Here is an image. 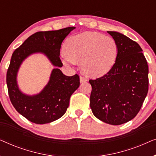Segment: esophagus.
Here are the masks:
<instances>
[{"label": "esophagus", "mask_w": 156, "mask_h": 156, "mask_svg": "<svg viewBox=\"0 0 156 156\" xmlns=\"http://www.w3.org/2000/svg\"><path fill=\"white\" fill-rule=\"evenodd\" d=\"M87 82V79L83 76H80V82L83 83V82Z\"/></svg>", "instance_id": "1"}]
</instances>
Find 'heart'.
<instances>
[{
	"label": "heart",
	"mask_w": 156,
	"mask_h": 156,
	"mask_svg": "<svg viewBox=\"0 0 156 156\" xmlns=\"http://www.w3.org/2000/svg\"><path fill=\"white\" fill-rule=\"evenodd\" d=\"M63 62L67 65L81 61L83 72L91 76H99L112 69L118 54V45L111 36L85 32L72 36L65 44Z\"/></svg>",
	"instance_id": "heart-1"
}]
</instances>
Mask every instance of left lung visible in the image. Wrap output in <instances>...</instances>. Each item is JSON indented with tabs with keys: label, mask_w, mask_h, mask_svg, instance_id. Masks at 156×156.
Segmentation results:
<instances>
[{
	"label": "left lung",
	"mask_w": 156,
	"mask_h": 156,
	"mask_svg": "<svg viewBox=\"0 0 156 156\" xmlns=\"http://www.w3.org/2000/svg\"><path fill=\"white\" fill-rule=\"evenodd\" d=\"M107 33L116 40L118 54L107 73L89 81L92 87L90 107L99 120L121 125L133 119L141 108L148 91V67L137 42L118 32Z\"/></svg>",
	"instance_id": "obj_1"
}]
</instances>
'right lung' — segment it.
<instances>
[{
  "label": "right lung",
  "mask_w": 156,
  "mask_h": 156,
  "mask_svg": "<svg viewBox=\"0 0 156 156\" xmlns=\"http://www.w3.org/2000/svg\"><path fill=\"white\" fill-rule=\"evenodd\" d=\"M75 27L58 30L40 31L27 38L12 53L6 75L8 95L17 112L27 120L37 124L52 122L65 114L71 95L80 86L78 74L68 76L59 67H62L59 58L62 42ZM45 54L53 65L50 80L37 95L29 96L21 92L16 84V74L22 62L32 54Z\"/></svg>",
  "instance_id": "right-lung-1"
}]
</instances>
